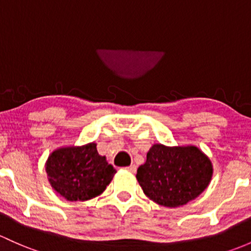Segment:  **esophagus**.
<instances>
[{"instance_id": "34e87169", "label": "esophagus", "mask_w": 251, "mask_h": 251, "mask_svg": "<svg viewBox=\"0 0 251 251\" xmlns=\"http://www.w3.org/2000/svg\"><path fill=\"white\" fill-rule=\"evenodd\" d=\"M126 170L128 171V172H131V173H136V171H137V167L134 165H131V166H128L127 168H126Z\"/></svg>"}]
</instances>
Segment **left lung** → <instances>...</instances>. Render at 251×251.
I'll use <instances>...</instances> for the list:
<instances>
[{"instance_id": "obj_1", "label": "left lung", "mask_w": 251, "mask_h": 251, "mask_svg": "<svg viewBox=\"0 0 251 251\" xmlns=\"http://www.w3.org/2000/svg\"><path fill=\"white\" fill-rule=\"evenodd\" d=\"M212 174V163L199 148L154 144L136 176L148 197L161 205L174 208L202 194Z\"/></svg>"}]
</instances>
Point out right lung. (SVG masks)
Returning <instances> with one entry per match:
<instances>
[{"label":"right lung","mask_w":251,"mask_h":251,"mask_svg":"<svg viewBox=\"0 0 251 251\" xmlns=\"http://www.w3.org/2000/svg\"><path fill=\"white\" fill-rule=\"evenodd\" d=\"M46 170L55 191L72 202L99 196L117 172L104 156L99 155L95 143L55 150Z\"/></svg>","instance_id":"right-lung-1"}]
</instances>
